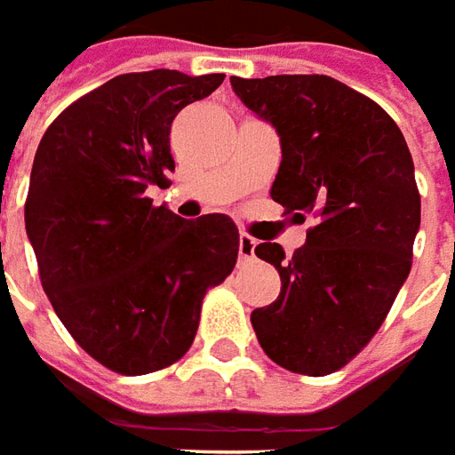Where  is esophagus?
<instances>
[{"instance_id": "obj_1", "label": "esophagus", "mask_w": 455, "mask_h": 455, "mask_svg": "<svg viewBox=\"0 0 455 455\" xmlns=\"http://www.w3.org/2000/svg\"><path fill=\"white\" fill-rule=\"evenodd\" d=\"M254 247H257V240H254L252 235L240 233V250H237V254H240V259H252Z\"/></svg>"}]
</instances>
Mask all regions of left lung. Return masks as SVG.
I'll return each instance as SVG.
<instances>
[{"label":"left lung","instance_id":"left-lung-1","mask_svg":"<svg viewBox=\"0 0 455 455\" xmlns=\"http://www.w3.org/2000/svg\"><path fill=\"white\" fill-rule=\"evenodd\" d=\"M230 83L282 141L272 198L315 218L291 257L276 243L254 247L282 276L276 301L252 311L254 333L276 365L331 375L372 340L409 276L421 220L414 161L395 119L340 80Z\"/></svg>","mask_w":455,"mask_h":455}]
</instances>
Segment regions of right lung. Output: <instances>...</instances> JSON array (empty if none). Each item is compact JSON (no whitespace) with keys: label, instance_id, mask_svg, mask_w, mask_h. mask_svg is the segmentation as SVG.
I'll return each mask as SVG.
<instances>
[{"label":"right lung","instance_id":"right-lung-1","mask_svg":"<svg viewBox=\"0 0 455 455\" xmlns=\"http://www.w3.org/2000/svg\"><path fill=\"white\" fill-rule=\"evenodd\" d=\"M222 73H124L66 108L38 144L24 220L41 286L88 355L149 375L191 347L203 296L233 272L240 233L228 215L183 220L147 198L166 188L171 122Z\"/></svg>","mask_w":455,"mask_h":455}]
</instances>
